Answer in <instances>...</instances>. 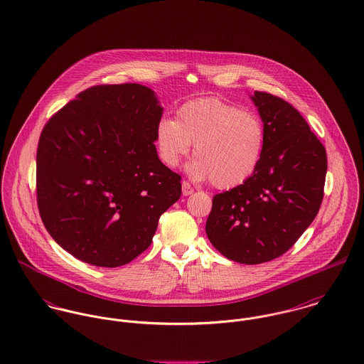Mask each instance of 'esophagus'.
Listing matches in <instances>:
<instances>
[{
  "instance_id": "1",
  "label": "esophagus",
  "mask_w": 364,
  "mask_h": 364,
  "mask_svg": "<svg viewBox=\"0 0 364 364\" xmlns=\"http://www.w3.org/2000/svg\"><path fill=\"white\" fill-rule=\"evenodd\" d=\"M193 193V188L191 186V183L188 181H183L182 182V195L183 196H189Z\"/></svg>"
}]
</instances>
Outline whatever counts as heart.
Returning a JSON list of instances; mask_svg holds the SVG:
<instances>
[{"label":"heart","mask_w":364,"mask_h":364,"mask_svg":"<svg viewBox=\"0 0 364 364\" xmlns=\"http://www.w3.org/2000/svg\"><path fill=\"white\" fill-rule=\"evenodd\" d=\"M195 144L196 159L189 173L210 179L220 191H230L250 179L265 150L263 119L253 111L227 101L205 97L183 102L176 119L163 118L156 129V146L161 161L175 168Z\"/></svg>","instance_id":"heart-1"}]
</instances>
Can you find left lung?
<instances>
[{"instance_id": "left-lung-1", "label": "left lung", "mask_w": 364, "mask_h": 364, "mask_svg": "<svg viewBox=\"0 0 364 364\" xmlns=\"http://www.w3.org/2000/svg\"><path fill=\"white\" fill-rule=\"evenodd\" d=\"M265 127L263 160L255 175L215 195L205 232L227 259L260 264L287 253L316 218L324 198L327 153L288 101L252 97Z\"/></svg>"}]
</instances>
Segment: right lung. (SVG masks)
Returning <instances> with one entry per match:
<instances>
[{
  "label": "right lung",
  "instance_id": "add662e5",
  "mask_svg": "<svg viewBox=\"0 0 364 364\" xmlns=\"http://www.w3.org/2000/svg\"><path fill=\"white\" fill-rule=\"evenodd\" d=\"M161 115L146 86L97 85L44 125L37 207L46 230L73 257L109 268L131 263L181 198V175L160 161L154 144Z\"/></svg>",
  "mask_w": 364,
  "mask_h": 364
}]
</instances>
